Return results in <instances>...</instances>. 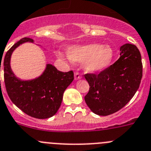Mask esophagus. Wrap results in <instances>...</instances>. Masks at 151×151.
<instances>
[{"label": "esophagus", "mask_w": 151, "mask_h": 151, "mask_svg": "<svg viewBox=\"0 0 151 151\" xmlns=\"http://www.w3.org/2000/svg\"><path fill=\"white\" fill-rule=\"evenodd\" d=\"M74 77H75V80H78L80 78H81V76L80 75V73L78 72H76L74 74Z\"/></svg>", "instance_id": "obj_1"}]
</instances>
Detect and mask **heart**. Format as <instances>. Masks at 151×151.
Wrapping results in <instances>:
<instances>
[{"mask_svg":"<svg viewBox=\"0 0 151 151\" xmlns=\"http://www.w3.org/2000/svg\"><path fill=\"white\" fill-rule=\"evenodd\" d=\"M70 60L75 63L85 62V69L90 73H100L110 66L114 56L113 48L109 45L91 43L73 45L67 50ZM63 59L62 55H59Z\"/></svg>","mask_w":151,"mask_h":151,"instance_id":"obj_1","label":"heart"}]
</instances>
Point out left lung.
<instances>
[{"mask_svg": "<svg viewBox=\"0 0 151 151\" xmlns=\"http://www.w3.org/2000/svg\"><path fill=\"white\" fill-rule=\"evenodd\" d=\"M120 51V58L104 71L85 75L90 85L89 92L85 96V103L98 115L117 112L129 103L140 85V52L135 45L129 43L122 45Z\"/></svg>", "mask_w": 151, "mask_h": 151, "instance_id": "left-lung-1", "label": "left lung"}]
</instances>
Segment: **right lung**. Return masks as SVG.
<instances>
[{
	"label": "right lung",
	"mask_w": 151,
	"mask_h": 151,
	"mask_svg": "<svg viewBox=\"0 0 151 151\" xmlns=\"http://www.w3.org/2000/svg\"><path fill=\"white\" fill-rule=\"evenodd\" d=\"M26 42L34 40L28 37L22 38L4 57L3 70L6 92L12 103L27 115L38 119L48 118L58 111L63 92L74 79V74L73 71L60 72L52 64H47L38 78L27 81L18 78L11 70V55L19 45Z\"/></svg>",
	"instance_id": "add662e5"
}]
</instances>
